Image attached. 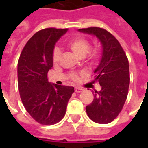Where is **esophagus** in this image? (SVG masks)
Instances as JSON below:
<instances>
[{
  "mask_svg": "<svg viewBox=\"0 0 148 148\" xmlns=\"http://www.w3.org/2000/svg\"><path fill=\"white\" fill-rule=\"evenodd\" d=\"M74 90H75V92L76 93H81L82 91H83L84 89H82V88H81V87H75V89H74Z\"/></svg>",
  "mask_w": 148,
  "mask_h": 148,
  "instance_id": "34e87169",
  "label": "esophagus"
}]
</instances>
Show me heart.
<instances>
[{
	"instance_id": "1",
	"label": "heart",
	"mask_w": 148,
	"mask_h": 148,
	"mask_svg": "<svg viewBox=\"0 0 148 148\" xmlns=\"http://www.w3.org/2000/svg\"><path fill=\"white\" fill-rule=\"evenodd\" d=\"M69 47L71 49V51L74 52L75 55L79 58H84L86 55L88 54V52L90 50V43L87 39L84 38H76L71 40L69 42ZM98 53L97 51H94L92 54V58L93 60H96L98 57ZM61 55V50L59 47H55L53 51V61L56 62L58 61ZM73 77L74 79L77 78V75H73Z\"/></svg>"
}]
</instances>
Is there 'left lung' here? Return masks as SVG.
I'll use <instances>...</instances> for the list:
<instances>
[{"mask_svg":"<svg viewBox=\"0 0 148 148\" xmlns=\"http://www.w3.org/2000/svg\"><path fill=\"white\" fill-rule=\"evenodd\" d=\"M78 32L96 36L101 43V58L94 70V81L99 82L101 89L95 91L93 101L86 110L93 121L108 124L119 115L127 99L130 82L128 60L120 42L109 32L100 27Z\"/></svg>","mask_w":148,"mask_h":148,"instance_id":"1","label":"left lung"}]
</instances>
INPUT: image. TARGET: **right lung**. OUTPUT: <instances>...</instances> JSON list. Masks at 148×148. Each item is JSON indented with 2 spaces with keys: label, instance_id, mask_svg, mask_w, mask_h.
Wrapping results in <instances>:
<instances>
[{
  "label": "right lung",
  "instance_id": "add662e5",
  "mask_svg": "<svg viewBox=\"0 0 148 148\" xmlns=\"http://www.w3.org/2000/svg\"><path fill=\"white\" fill-rule=\"evenodd\" d=\"M68 29L46 28L32 37L18 61L19 92L24 108L39 124L51 125L65 116L74 87L49 82L47 73L53 66L56 42Z\"/></svg>",
  "mask_w": 148,
  "mask_h": 148
}]
</instances>
